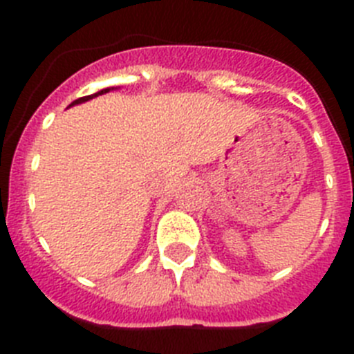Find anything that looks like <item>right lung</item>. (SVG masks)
Listing matches in <instances>:
<instances>
[{
  "instance_id": "1",
  "label": "right lung",
  "mask_w": 354,
  "mask_h": 354,
  "mask_svg": "<svg viewBox=\"0 0 354 354\" xmlns=\"http://www.w3.org/2000/svg\"><path fill=\"white\" fill-rule=\"evenodd\" d=\"M111 90H117V88H115V86H109V88H102V90H99V92H97V93H92V95L80 97V99H76V101L72 102L71 106H74V104H81V102H86V101H90V99H93V97L102 95V93H108V92H111ZM71 106H68V108H71Z\"/></svg>"
}]
</instances>
